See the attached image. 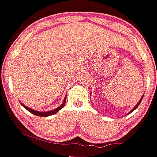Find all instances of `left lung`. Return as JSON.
<instances>
[{
  "mask_svg": "<svg viewBox=\"0 0 157 157\" xmlns=\"http://www.w3.org/2000/svg\"><path fill=\"white\" fill-rule=\"evenodd\" d=\"M143 97H144V96H142V97H141V99H140V101H139V102H138V103H137V105H135V106H134V109H132V110H131V112H129V113H128V114H130V113H131V112H134V110H135V109H137V107H138V105H140V102H141V100H142V99H143Z\"/></svg>",
  "mask_w": 157,
  "mask_h": 157,
  "instance_id": "left-lung-1",
  "label": "left lung"
}]
</instances>
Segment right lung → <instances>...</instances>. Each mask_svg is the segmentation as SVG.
<instances>
[{
    "mask_svg": "<svg viewBox=\"0 0 157 157\" xmlns=\"http://www.w3.org/2000/svg\"><path fill=\"white\" fill-rule=\"evenodd\" d=\"M66 99H67V97L65 96V97H64V102H63V103L61 104L59 107H58V108L54 109V110L48 111V112H38V111H36V110H34V109H32L29 108V107L26 106V105H23V104L21 103V102H20V103H21V105H23V106L24 107L26 110H28L29 112H31V113L34 114L35 115H37V116H42V117H47V116H50V115H54V114L57 113V112H58L60 109H62L63 107H64V105H65Z\"/></svg>",
    "mask_w": 157,
    "mask_h": 157,
    "instance_id": "obj_1",
    "label": "right lung"
}]
</instances>
